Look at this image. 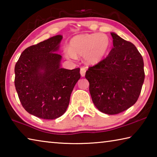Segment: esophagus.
<instances>
[{
    "mask_svg": "<svg viewBox=\"0 0 157 157\" xmlns=\"http://www.w3.org/2000/svg\"><path fill=\"white\" fill-rule=\"evenodd\" d=\"M86 68H80V74H81V75L82 76V77H84V75H85V73H86Z\"/></svg>",
    "mask_w": 157,
    "mask_h": 157,
    "instance_id": "34e87169",
    "label": "esophagus"
}]
</instances>
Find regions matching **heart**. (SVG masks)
I'll use <instances>...</instances> for the list:
<instances>
[{
    "instance_id": "heart-1",
    "label": "heart",
    "mask_w": 157,
    "mask_h": 157,
    "mask_svg": "<svg viewBox=\"0 0 157 157\" xmlns=\"http://www.w3.org/2000/svg\"><path fill=\"white\" fill-rule=\"evenodd\" d=\"M110 47V39L107 34H79L71 39L69 48L65 49L64 54L66 57L70 59H75L77 56L84 57L87 63L95 65L105 59Z\"/></svg>"
}]
</instances>
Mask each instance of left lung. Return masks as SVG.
I'll return each mask as SVG.
<instances>
[{
	"instance_id": "left-lung-1",
	"label": "left lung",
	"mask_w": 157,
	"mask_h": 157,
	"mask_svg": "<svg viewBox=\"0 0 157 157\" xmlns=\"http://www.w3.org/2000/svg\"><path fill=\"white\" fill-rule=\"evenodd\" d=\"M113 48L102 62L86 71L93 102L101 112L114 115L139 98L145 79L144 63L136 46L114 33Z\"/></svg>"
}]
</instances>
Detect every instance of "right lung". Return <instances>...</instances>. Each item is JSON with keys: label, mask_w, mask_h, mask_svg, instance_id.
Instances as JSON below:
<instances>
[{"label": "right lung", "mask_w": 157, "mask_h": 157, "mask_svg": "<svg viewBox=\"0 0 157 157\" xmlns=\"http://www.w3.org/2000/svg\"><path fill=\"white\" fill-rule=\"evenodd\" d=\"M62 35L52 36L24 50L15 65L14 85L23 108L38 118L52 120L66 112L79 68L60 67L57 53Z\"/></svg>", "instance_id": "add662e5"}]
</instances>
